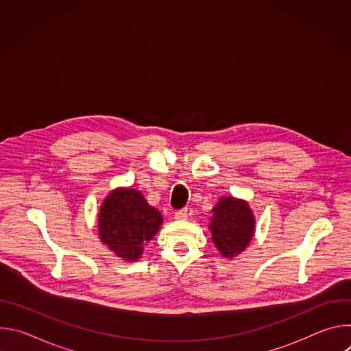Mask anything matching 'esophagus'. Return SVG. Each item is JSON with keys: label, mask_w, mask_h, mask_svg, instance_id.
I'll return each instance as SVG.
<instances>
[{"label": "esophagus", "mask_w": 351, "mask_h": 351, "mask_svg": "<svg viewBox=\"0 0 351 351\" xmlns=\"http://www.w3.org/2000/svg\"><path fill=\"white\" fill-rule=\"evenodd\" d=\"M175 218L176 219H186L187 218V210L183 208V210H179L175 213Z\"/></svg>", "instance_id": "esophagus-1"}]
</instances>
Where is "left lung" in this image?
<instances>
[{"label":"left lung","mask_w":351,"mask_h":351,"mask_svg":"<svg viewBox=\"0 0 351 351\" xmlns=\"http://www.w3.org/2000/svg\"><path fill=\"white\" fill-rule=\"evenodd\" d=\"M210 229L222 256L232 258L247 247L254 233V217L244 202L223 197L213 210Z\"/></svg>","instance_id":"obj_1"}]
</instances>
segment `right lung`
Returning <instances> with one entry per match:
<instances>
[{
    "instance_id": "right-lung-1",
    "label": "right lung",
    "mask_w": 351,
    "mask_h": 351,
    "mask_svg": "<svg viewBox=\"0 0 351 351\" xmlns=\"http://www.w3.org/2000/svg\"><path fill=\"white\" fill-rule=\"evenodd\" d=\"M162 223L160 211L148 206L140 191L118 189L99 211L98 229L104 244L118 257L136 261L143 245L153 239Z\"/></svg>"
}]
</instances>
